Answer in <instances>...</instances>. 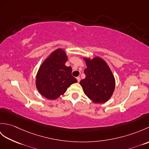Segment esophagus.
Returning <instances> with one entry per match:
<instances>
[{"instance_id": "34e87169", "label": "esophagus", "mask_w": 149, "mask_h": 149, "mask_svg": "<svg viewBox=\"0 0 149 149\" xmlns=\"http://www.w3.org/2000/svg\"><path fill=\"white\" fill-rule=\"evenodd\" d=\"M77 82H78V83H79L80 81H81V78H80V77H77Z\"/></svg>"}]
</instances>
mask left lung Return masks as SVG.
Listing matches in <instances>:
<instances>
[{
    "label": "left lung",
    "mask_w": 149,
    "mask_h": 149,
    "mask_svg": "<svg viewBox=\"0 0 149 149\" xmlns=\"http://www.w3.org/2000/svg\"><path fill=\"white\" fill-rule=\"evenodd\" d=\"M86 68V77L80 81L84 94L94 103H104L114 92L115 79L106 62L99 57L93 59L84 58Z\"/></svg>",
    "instance_id": "obj_1"
}]
</instances>
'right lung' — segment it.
I'll list each match as a JSON object with an SVG mask.
<instances>
[{
    "label": "right lung",
    "mask_w": 149,
    "mask_h": 149,
    "mask_svg": "<svg viewBox=\"0 0 149 149\" xmlns=\"http://www.w3.org/2000/svg\"><path fill=\"white\" fill-rule=\"evenodd\" d=\"M66 52L58 49L45 59L38 71L36 86L40 93L49 100L64 94L71 84L77 80L72 75V68L66 66Z\"/></svg>",
    "instance_id": "obj_1"
}]
</instances>
